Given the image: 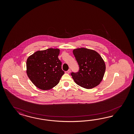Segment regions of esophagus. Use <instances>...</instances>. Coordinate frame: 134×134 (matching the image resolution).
Masks as SVG:
<instances>
[{
	"mask_svg": "<svg viewBox=\"0 0 134 134\" xmlns=\"http://www.w3.org/2000/svg\"><path fill=\"white\" fill-rule=\"evenodd\" d=\"M70 72H71V70H70V69H69V70L67 71V73H68V74L70 73Z\"/></svg>",
	"mask_w": 134,
	"mask_h": 134,
	"instance_id": "obj_1",
	"label": "esophagus"
}]
</instances>
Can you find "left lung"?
<instances>
[{
    "instance_id": "obj_1",
    "label": "left lung",
    "mask_w": 134,
    "mask_h": 134,
    "mask_svg": "<svg viewBox=\"0 0 134 134\" xmlns=\"http://www.w3.org/2000/svg\"><path fill=\"white\" fill-rule=\"evenodd\" d=\"M73 54L79 65L77 73H71L74 81L86 89H91L99 85L105 70V61L95 51L85 48H77Z\"/></svg>"
}]
</instances>
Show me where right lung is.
I'll use <instances>...</instances> for the list:
<instances>
[{
  "label": "right lung",
  "instance_id": "right-lung-1",
  "mask_svg": "<svg viewBox=\"0 0 134 134\" xmlns=\"http://www.w3.org/2000/svg\"><path fill=\"white\" fill-rule=\"evenodd\" d=\"M59 49L49 48L38 51L26 60V73L33 83L38 88L48 90L59 83L64 72L58 59Z\"/></svg>",
  "mask_w": 134,
  "mask_h": 134
}]
</instances>
